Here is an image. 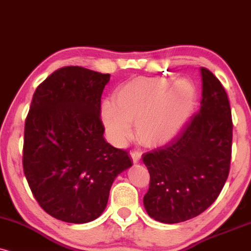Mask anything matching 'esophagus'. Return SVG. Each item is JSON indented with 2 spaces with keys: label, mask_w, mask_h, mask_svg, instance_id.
I'll return each mask as SVG.
<instances>
[{
  "label": "esophagus",
  "mask_w": 251,
  "mask_h": 251,
  "mask_svg": "<svg viewBox=\"0 0 251 251\" xmlns=\"http://www.w3.org/2000/svg\"><path fill=\"white\" fill-rule=\"evenodd\" d=\"M130 154H131V157H132V160H134V163H137L138 160H140V158H141L142 152H141V151H138V150H134V151H131Z\"/></svg>",
  "instance_id": "34e87169"
}]
</instances>
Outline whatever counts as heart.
<instances>
[{
    "label": "heart",
    "instance_id": "1",
    "mask_svg": "<svg viewBox=\"0 0 251 251\" xmlns=\"http://www.w3.org/2000/svg\"><path fill=\"white\" fill-rule=\"evenodd\" d=\"M115 106L104 101L101 119L108 136L122 145L131 137V122L144 144L157 147L180 130L197 100L193 83L186 79L142 78L126 82L115 93Z\"/></svg>",
    "mask_w": 251,
    "mask_h": 251
}]
</instances>
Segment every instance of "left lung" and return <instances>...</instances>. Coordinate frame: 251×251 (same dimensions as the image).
I'll list each match as a JSON object with an SVG mask.
<instances>
[{
  "label": "left lung",
  "instance_id": "obj_1",
  "mask_svg": "<svg viewBox=\"0 0 251 251\" xmlns=\"http://www.w3.org/2000/svg\"><path fill=\"white\" fill-rule=\"evenodd\" d=\"M200 110L168 144L142 156L150 173L143 202L163 224L196 218L216 200L229 175L233 121L224 86L201 67Z\"/></svg>",
  "mask_w": 251,
  "mask_h": 251
}]
</instances>
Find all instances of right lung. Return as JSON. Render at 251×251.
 I'll list each match as a JSON object with an SVG mask.
<instances>
[{
  "label": "right lung",
  "instance_id": "obj_1",
  "mask_svg": "<svg viewBox=\"0 0 251 251\" xmlns=\"http://www.w3.org/2000/svg\"><path fill=\"white\" fill-rule=\"evenodd\" d=\"M110 74L54 71L37 87L24 126L23 170L33 197L58 220L86 224L106 208L128 151L104 141L101 95Z\"/></svg>",
  "mask_w": 251,
  "mask_h": 251
}]
</instances>
